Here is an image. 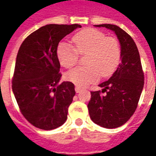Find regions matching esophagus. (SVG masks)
<instances>
[{"mask_svg": "<svg viewBox=\"0 0 156 156\" xmlns=\"http://www.w3.org/2000/svg\"><path fill=\"white\" fill-rule=\"evenodd\" d=\"M81 90H82V88H79V87H78V86H76V87H75V91H76V93H80V92H81Z\"/></svg>", "mask_w": 156, "mask_h": 156, "instance_id": "esophagus-1", "label": "esophagus"}]
</instances>
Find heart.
<instances>
[{
	"label": "heart",
	"mask_w": 156,
	"mask_h": 156,
	"mask_svg": "<svg viewBox=\"0 0 156 156\" xmlns=\"http://www.w3.org/2000/svg\"><path fill=\"white\" fill-rule=\"evenodd\" d=\"M72 43H59L57 57L62 67L69 68L78 62V55H85V66L76 67L66 73L67 79L78 87L94 83L99 76L108 77L120 62L119 41L97 29L82 30L73 37Z\"/></svg>",
	"instance_id": "1"
}]
</instances>
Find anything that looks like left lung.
Returning <instances> with one entry per match:
<instances>
[{
  "label": "left lung",
  "instance_id": "8db88e82",
  "mask_svg": "<svg viewBox=\"0 0 156 156\" xmlns=\"http://www.w3.org/2000/svg\"><path fill=\"white\" fill-rule=\"evenodd\" d=\"M95 27L113 31L121 46V62L117 70L108 80L98 85L102 92H91L88 105L93 122L101 127L114 129L125 124L134 115L144 87V72L137 46L127 32L112 24Z\"/></svg>",
  "mask_w": 156,
  "mask_h": 156
}]
</instances>
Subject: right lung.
I'll use <instances>...</instances> for the list:
<instances>
[{
	"instance_id": "obj_1",
	"label": "right lung",
	"mask_w": 156,
	"mask_h": 156,
	"mask_svg": "<svg viewBox=\"0 0 156 156\" xmlns=\"http://www.w3.org/2000/svg\"><path fill=\"white\" fill-rule=\"evenodd\" d=\"M78 24H49L27 37L19 48L12 78V91L27 120L51 130L64 124L75 95L74 84L62 82L57 57L58 43Z\"/></svg>"
}]
</instances>
